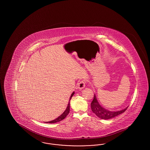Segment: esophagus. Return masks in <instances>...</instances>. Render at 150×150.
Here are the masks:
<instances>
[{
    "instance_id": "obj_1",
    "label": "esophagus",
    "mask_w": 150,
    "mask_h": 150,
    "mask_svg": "<svg viewBox=\"0 0 150 150\" xmlns=\"http://www.w3.org/2000/svg\"><path fill=\"white\" fill-rule=\"evenodd\" d=\"M86 86V82L84 80H81L78 83V88L80 89H83Z\"/></svg>"
}]
</instances>
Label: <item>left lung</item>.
Masks as SVG:
<instances>
[{
  "label": "left lung",
  "instance_id": "obj_1",
  "mask_svg": "<svg viewBox=\"0 0 150 150\" xmlns=\"http://www.w3.org/2000/svg\"><path fill=\"white\" fill-rule=\"evenodd\" d=\"M91 105V109L93 113H94L100 119H105V120L114 117L119 115L121 114L124 112H125L128 108V107H127L124 110H122L121 111H110L107 110L100 105L97 101L95 95L94 96V98Z\"/></svg>",
  "mask_w": 150,
  "mask_h": 150
}]
</instances>
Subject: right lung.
<instances>
[{"label": "right lung", "instance_id": "1", "mask_svg": "<svg viewBox=\"0 0 150 150\" xmlns=\"http://www.w3.org/2000/svg\"><path fill=\"white\" fill-rule=\"evenodd\" d=\"M74 94V92H73V93H72L71 96V97H70V100L71 99V97L73 96ZM70 102H69V103H68L67 107L66 110L64 111V113H63L61 115H60L59 117H58L57 119H54V120L48 121V122H47V123H55V122H59V121H61V120H62L63 119H64V118L67 116V115L69 114V112H70Z\"/></svg>", "mask_w": 150, "mask_h": 150}]
</instances>
